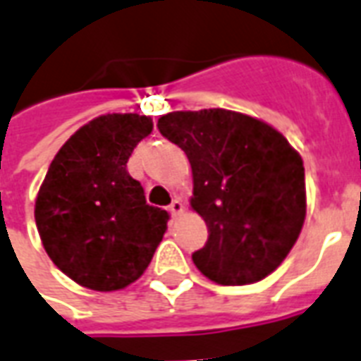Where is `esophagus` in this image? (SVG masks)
Segmentation results:
<instances>
[{"mask_svg": "<svg viewBox=\"0 0 361 361\" xmlns=\"http://www.w3.org/2000/svg\"><path fill=\"white\" fill-rule=\"evenodd\" d=\"M168 211H170V214H172L173 219H176V216H180L181 212L185 211V207H183V203H181L180 199H173L172 204L168 207Z\"/></svg>", "mask_w": 361, "mask_h": 361, "instance_id": "1", "label": "esophagus"}]
</instances>
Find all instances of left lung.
Listing matches in <instances>:
<instances>
[{"instance_id": "left-lung-1", "label": "left lung", "mask_w": 361, "mask_h": 361, "mask_svg": "<svg viewBox=\"0 0 361 361\" xmlns=\"http://www.w3.org/2000/svg\"><path fill=\"white\" fill-rule=\"evenodd\" d=\"M157 126L191 164L189 203L209 228L204 247L193 253L197 269L222 286L276 271L307 212L300 152L279 129L242 111H170Z\"/></svg>"}]
</instances>
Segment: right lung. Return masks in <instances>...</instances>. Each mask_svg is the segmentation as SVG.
<instances>
[{
    "instance_id": "obj_1",
    "label": "right lung",
    "mask_w": 361,
    "mask_h": 361,
    "mask_svg": "<svg viewBox=\"0 0 361 361\" xmlns=\"http://www.w3.org/2000/svg\"><path fill=\"white\" fill-rule=\"evenodd\" d=\"M152 118L104 114L58 150L38 189L35 220L48 257L77 284L123 290L141 279L168 230V212L147 204L127 172Z\"/></svg>"
}]
</instances>
